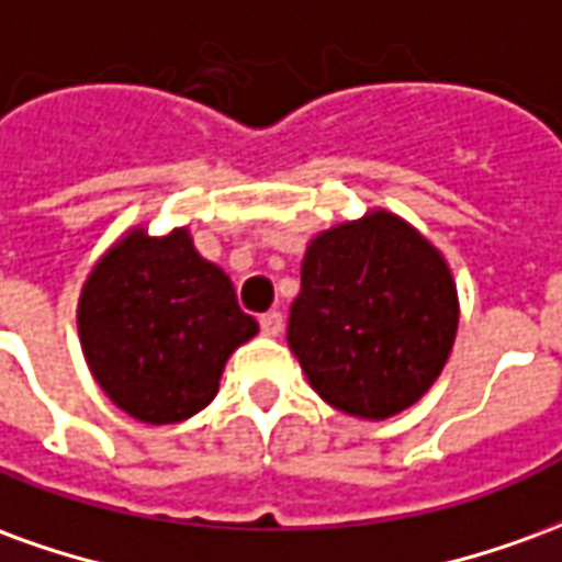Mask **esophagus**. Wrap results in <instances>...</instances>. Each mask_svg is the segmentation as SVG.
I'll use <instances>...</instances> for the list:
<instances>
[{
	"instance_id": "obj_1",
	"label": "esophagus",
	"mask_w": 562,
	"mask_h": 562,
	"mask_svg": "<svg viewBox=\"0 0 562 562\" xmlns=\"http://www.w3.org/2000/svg\"><path fill=\"white\" fill-rule=\"evenodd\" d=\"M258 325H261V334H268V337H280L285 318H282L280 310H270V313H265V316L258 318Z\"/></svg>"
}]
</instances>
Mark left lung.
Instances as JSON below:
<instances>
[{"mask_svg":"<svg viewBox=\"0 0 562 562\" xmlns=\"http://www.w3.org/2000/svg\"><path fill=\"white\" fill-rule=\"evenodd\" d=\"M458 330L446 261L391 213L318 234L301 265L289 346L334 409L389 418L434 385Z\"/></svg>","mask_w":562,"mask_h":562,"instance_id":"8db88e82","label":"left lung"}]
</instances>
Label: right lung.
Returning a JSON list of instances; mask_svg holds the SVG:
<instances>
[{
  "mask_svg": "<svg viewBox=\"0 0 562 562\" xmlns=\"http://www.w3.org/2000/svg\"><path fill=\"white\" fill-rule=\"evenodd\" d=\"M78 328L104 394L138 422L173 424L216 397L228 355L258 325L180 228L123 237L83 285Z\"/></svg>",
  "mask_w": 562,
  "mask_h": 562,
  "instance_id": "add662e5",
  "label": "right lung"
}]
</instances>
